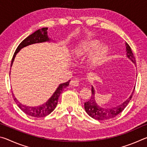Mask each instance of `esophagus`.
<instances>
[{
	"label": "esophagus",
	"mask_w": 147,
	"mask_h": 147,
	"mask_svg": "<svg viewBox=\"0 0 147 147\" xmlns=\"http://www.w3.org/2000/svg\"><path fill=\"white\" fill-rule=\"evenodd\" d=\"M79 84H80V80L77 78H74L73 80H72L70 82V85L73 86H79Z\"/></svg>",
	"instance_id": "34e87169"
}]
</instances>
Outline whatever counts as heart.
I'll return each instance as SVG.
<instances>
[{
  "label": "heart",
  "instance_id": "heart-1",
  "mask_svg": "<svg viewBox=\"0 0 147 147\" xmlns=\"http://www.w3.org/2000/svg\"><path fill=\"white\" fill-rule=\"evenodd\" d=\"M99 41L87 39L82 41L76 47L74 55L76 59H83L89 54L88 65L90 68H95L103 64L109 54V49L106 45H99Z\"/></svg>",
  "mask_w": 147,
  "mask_h": 147
}]
</instances>
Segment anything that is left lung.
<instances>
[{
    "label": "left lung",
    "instance_id": "1",
    "mask_svg": "<svg viewBox=\"0 0 147 147\" xmlns=\"http://www.w3.org/2000/svg\"><path fill=\"white\" fill-rule=\"evenodd\" d=\"M126 52H127L126 56L136 65V58L134 56V54L132 51H131L130 47L127 43H126ZM134 89H135V88H134ZM134 92V90L130 97L125 102H124L123 103L120 104V105H118L115 107H112V108H104L96 104L95 100H94V93H95V91H94L93 88L92 87L91 97L88 102L84 103V108L86 109V113L91 117L96 119V120L104 121L107 120V119H112L115 117L119 113H121L124 110V108L127 106L129 102L130 101L131 98H132Z\"/></svg>",
    "mask_w": 147,
    "mask_h": 147
}]
</instances>
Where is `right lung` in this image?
I'll use <instances>...</instances> for the list:
<instances>
[{
    "label": "right lung",
    "instance_id": "1",
    "mask_svg": "<svg viewBox=\"0 0 147 147\" xmlns=\"http://www.w3.org/2000/svg\"><path fill=\"white\" fill-rule=\"evenodd\" d=\"M47 30H48V28H43L38 30L34 32L33 34L30 35L29 36L27 37L26 39H24V40L19 44V45L17 47L16 52L14 53L13 58H12L11 67L15 57H16L17 53L20 51V49L33 43L49 41V38H48V36H47ZM69 82H70V80L68 81L67 82L60 84L58 89H57L56 91L54 92L53 95L50 98L49 100L47 101L46 103H45L43 105L39 106L29 107L23 105V104H21L17 100V99L15 98V96H13V93H12V96H13L14 100L17 104L19 108L21 109L24 113H26V115H30L32 117H34L37 118L44 117L49 115V114L51 113L52 111H53L54 109L56 108L57 104H58V98L59 95H60V94L61 93V92L63 91V89L69 86Z\"/></svg>",
    "mask_w": 147,
    "mask_h": 147
}]
</instances>
